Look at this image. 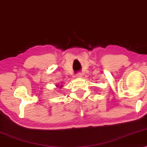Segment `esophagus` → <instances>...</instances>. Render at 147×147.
Returning a JSON list of instances; mask_svg holds the SVG:
<instances>
[{"label":"esophagus","instance_id":"1","mask_svg":"<svg viewBox=\"0 0 147 147\" xmlns=\"http://www.w3.org/2000/svg\"><path fill=\"white\" fill-rule=\"evenodd\" d=\"M76 78H82V74H77V75L76 76Z\"/></svg>","mask_w":147,"mask_h":147}]
</instances>
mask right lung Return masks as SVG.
<instances>
[{"label":"right lung","mask_w":147,"mask_h":147,"mask_svg":"<svg viewBox=\"0 0 147 147\" xmlns=\"http://www.w3.org/2000/svg\"><path fill=\"white\" fill-rule=\"evenodd\" d=\"M63 85H62V84H61V85H57H57H56V87H57V88H61L62 87H63Z\"/></svg>","instance_id":"obj_1"}]
</instances>
